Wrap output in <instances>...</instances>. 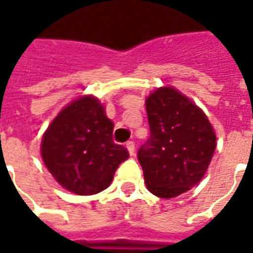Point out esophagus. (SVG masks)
Listing matches in <instances>:
<instances>
[{
	"mask_svg": "<svg viewBox=\"0 0 253 253\" xmlns=\"http://www.w3.org/2000/svg\"><path fill=\"white\" fill-rule=\"evenodd\" d=\"M126 149H128V151H129V154L130 156H133L135 154V143L132 142V140H129V142H126Z\"/></svg>",
	"mask_w": 253,
	"mask_h": 253,
	"instance_id": "esophagus-1",
	"label": "esophagus"
}]
</instances>
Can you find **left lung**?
Returning <instances> with one entry per match:
<instances>
[{
    "label": "left lung",
    "mask_w": 253,
    "mask_h": 253,
    "mask_svg": "<svg viewBox=\"0 0 253 253\" xmlns=\"http://www.w3.org/2000/svg\"><path fill=\"white\" fill-rule=\"evenodd\" d=\"M150 137L137 151L150 193L172 198L203 179L216 149V135L203 110L172 86L146 99Z\"/></svg>",
    "instance_id": "8db88e82"
}]
</instances>
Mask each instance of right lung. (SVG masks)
Masks as SVG:
<instances>
[{
  "instance_id": "add662e5",
  "label": "right lung",
  "mask_w": 253,
  "mask_h": 253,
  "mask_svg": "<svg viewBox=\"0 0 253 253\" xmlns=\"http://www.w3.org/2000/svg\"><path fill=\"white\" fill-rule=\"evenodd\" d=\"M114 124L95 96L64 107L45 130L41 156L56 182L78 196L107 189L129 153L113 140Z\"/></svg>"
}]
</instances>
